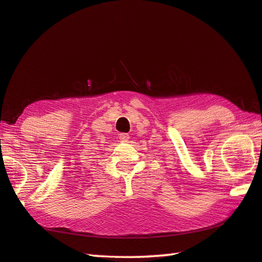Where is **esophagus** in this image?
<instances>
[{
    "mask_svg": "<svg viewBox=\"0 0 262 262\" xmlns=\"http://www.w3.org/2000/svg\"><path fill=\"white\" fill-rule=\"evenodd\" d=\"M119 138L122 142H126L130 139V136L127 133H121V135H119Z\"/></svg>",
    "mask_w": 262,
    "mask_h": 262,
    "instance_id": "34e87169",
    "label": "esophagus"
}]
</instances>
